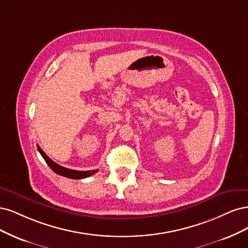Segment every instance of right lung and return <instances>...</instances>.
<instances>
[{
  "label": "right lung",
  "mask_w": 248,
  "mask_h": 248,
  "mask_svg": "<svg viewBox=\"0 0 248 248\" xmlns=\"http://www.w3.org/2000/svg\"><path fill=\"white\" fill-rule=\"evenodd\" d=\"M37 147H38L40 155L43 156L46 164L51 168L52 171H54L57 174L61 175V176H65V177L72 178V179H81V178H86L89 176H92L93 174H94L95 172L98 171V169L97 170H92V171H77V170L68 169V168H65L62 166H60L57 163H54L50 157L47 156V155L44 153V151L41 149V147H40L39 145H37Z\"/></svg>",
  "instance_id": "obj_1"
}]
</instances>
